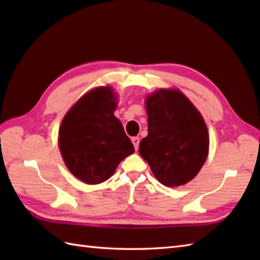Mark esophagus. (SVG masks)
<instances>
[{
	"instance_id": "1",
	"label": "esophagus",
	"mask_w": 260,
	"mask_h": 260,
	"mask_svg": "<svg viewBox=\"0 0 260 260\" xmlns=\"http://www.w3.org/2000/svg\"><path fill=\"white\" fill-rule=\"evenodd\" d=\"M132 143H133V144H134L135 150H136V151L139 150V145H140V137H137V136L133 137V139H132Z\"/></svg>"
}]
</instances>
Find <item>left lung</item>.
Wrapping results in <instances>:
<instances>
[{"label":"left lung","instance_id":"1","mask_svg":"<svg viewBox=\"0 0 260 260\" xmlns=\"http://www.w3.org/2000/svg\"><path fill=\"white\" fill-rule=\"evenodd\" d=\"M148 135L140 154L167 186L183 185L201 170L209 135L201 114L179 90L159 89L146 99Z\"/></svg>","mask_w":260,"mask_h":260}]
</instances>
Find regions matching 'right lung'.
<instances>
[{
  "label": "right lung",
  "mask_w": 260,
  "mask_h": 260,
  "mask_svg": "<svg viewBox=\"0 0 260 260\" xmlns=\"http://www.w3.org/2000/svg\"><path fill=\"white\" fill-rule=\"evenodd\" d=\"M114 98L109 87L92 89L74 105L60 126L63 161L76 178L88 184L109 179L117 165L134 153L123 125L114 116Z\"/></svg>",
  "instance_id": "obj_1"
}]
</instances>
